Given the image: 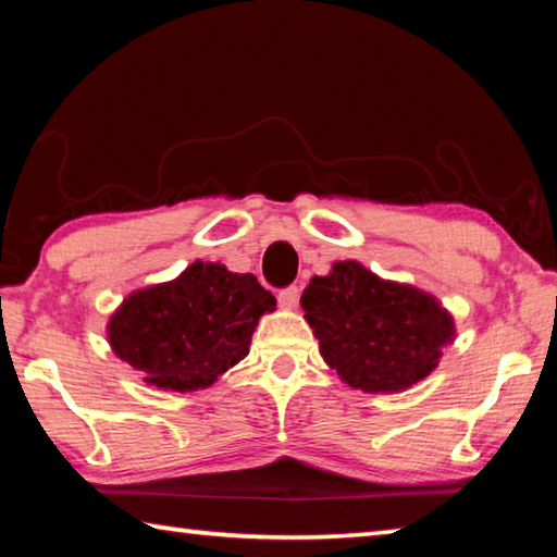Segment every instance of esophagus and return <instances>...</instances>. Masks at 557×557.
Here are the masks:
<instances>
[{
	"label": "esophagus",
	"mask_w": 557,
	"mask_h": 557,
	"mask_svg": "<svg viewBox=\"0 0 557 557\" xmlns=\"http://www.w3.org/2000/svg\"><path fill=\"white\" fill-rule=\"evenodd\" d=\"M277 301H280V307H285V309H295V307H297V301H299V287L289 285V287H285V289H280Z\"/></svg>",
	"instance_id": "esophagus-1"
}]
</instances>
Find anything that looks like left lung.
<instances>
[{
	"instance_id": "1",
	"label": "left lung",
	"mask_w": 557,
	"mask_h": 557,
	"mask_svg": "<svg viewBox=\"0 0 557 557\" xmlns=\"http://www.w3.org/2000/svg\"><path fill=\"white\" fill-rule=\"evenodd\" d=\"M324 361L351 388L398 393L435 371L455 319L428 292L381 280L361 262H334L299 299Z\"/></svg>"
}]
</instances>
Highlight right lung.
<instances>
[{
	"instance_id": "1",
	"label": "right lung",
	"mask_w": 557,
	"mask_h": 557,
	"mask_svg": "<svg viewBox=\"0 0 557 557\" xmlns=\"http://www.w3.org/2000/svg\"><path fill=\"white\" fill-rule=\"evenodd\" d=\"M275 305L250 272L196 260L172 282L132 292L112 314L108 338L147 383L191 393L248 356L258 319Z\"/></svg>"
}]
</instances>
